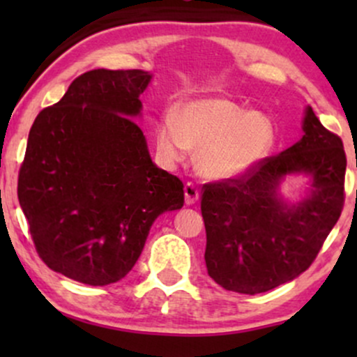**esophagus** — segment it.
<instances>
[{"label": "esophagus", "mask_w": 357, "mask_h": 357, "mask_svg": "<svg viewBox=\"0 0 357 357\" xmlns=\"http://www.w3.org/2000/svg\"><path fill=\"white\" fill-rule=\"evenodd\" d=\"M198 198H199L198 188H196L192 183H186V186H184V199H186V204H195L198 202Z\"/></svg>", "instance_id": "esophagus-1"}]
</instances>
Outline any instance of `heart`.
Masks as SVG:
<instances>
[{"mask_svg":"<svg viewBox=\"0 0 357 357\" xmlns=\"http://www.w3.org/2000/svg\"><path fill=\"white\" fill-rule=\"evenodd\" d=\"M273 144L272 121L228 99L188 102L179 117L166 114L155 129V146L165 161H184L191 149L199 151V174L213 181L248 174L272 153Z\"/></svg>","mask_w":357,"mask_h":357,"instance_id":"1","label":"heart"}]
</instances>
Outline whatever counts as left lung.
<instances>
[{"label": "left lung", "instance_id": "obj_1", "mask_svg": "<svg viewBox=\"0 0 357 357\" xmlns=\"http://www.w3.org/2000/svg\"><path fill=\"white\" fill-rule=\"evenodd\" d=\"M304 136L280 154L230 181L204 184L208 275L231 292H267L310 267L344 206L346 153L341 137L305 109ZM310 179L306 196L285 202L287 175Z\"/></svg>", "mask_w": 357, "mask_h": 357}]
</instances>
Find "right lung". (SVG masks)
I'll use <instances>...</instances> for the list:
<instances>
[{
    "label": "right lung",
    "mask_w": 357,
    "mask_h": 357,
    "mask_svg": "<svg viewBox=\"0 0 357 357\" xmlns=\"http://www.w3.org/2000/svg\"><path fill=\"white\" fill-rule=\"evenodd\" d=\"M151 79L144 70L82 73L28 134L20 206L40 258L72 280L124 278L154 220L184 204L181 179L154 165L132 121Z\"/></svg>",
    "instance_id": "1"
}]
</instances>
